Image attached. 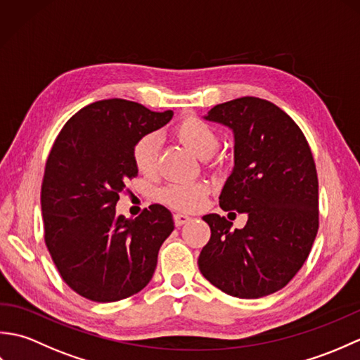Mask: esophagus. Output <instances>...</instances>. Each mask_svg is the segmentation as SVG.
<instances>
[{
    "label": "esophagus",
    "instance_id": "obj_1",
    "mask_svg": "<svg viewBox=\"0 0 360 360\" xmlns=\"http://www.w3.org/2000/svg\"><path fill=\"white\" fill-rule=\"evenodd\" d=\"M173 219H174V224L178 226V227H181V226L187 224L188 221L192 219V218H190L188 215H186V213H174V215H173Z\"/></svg>",
    "mask_w": 360,
    "mask_h": 360
}]
</instances>
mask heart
Wrapping results in <instances>:
<instances>
[{"label": "heart", "mask_w": 360, "mask_h": 360, "mask_svg": "<svg viewBox=\"0 0 360 360\" xmlns=\"http://www.w3.org/2000/svg\"><path fill=\"white\" fill-rule=\"evenodd\" d=\"M174 136L195 151L200 158H207L217 151L219 137L215 128L198 117L182 119L174 128ZM159 137L156 133L143 134L133 147V160L137 170L145 176H151L156 172L159 155ZM207 187L198 182H182V184L167 186L160 192V200L172 207L181 210H196L201 207Z\"/></svg>", "instance_id": "obj_1"}]
</instances>
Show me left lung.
<instances>
[{"instance_id": "left-lung-1", "label": "left lung", "mask_w": 360, "mask_h": 360, "mask_svg": "<svg viewBox=\"0 0 360 360\" xmlns=\"http://www.w3.org/2000/svg\"><path fill=\"white\" fill-rule=\"evenodd\" d=\"M204 117L233 131L235 165L219 205L246 213L248 223L233 231L224 217H202L212 235L198 266L232 297L277 292L307 262L319 231V181L307 137L285 111L258 97L219 103Z\"/></svg>"}]
</instances>
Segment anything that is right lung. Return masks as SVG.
Instances as JSON below:
<instances>
[{"label":"right lung","instance_id":"add662e5","mask_svg":"<svg viewBox=\"0 0 360 360\" xmlns=\"http://www.w3.org/2000/svg\"><path fill=\"white\" fill-rule=\"evenodd\" d=\"M172 117L124 98L98 101L75 112L52 145L41 186L44 241L66 285L88 300H122L155 274L174 229L170 210L151 204L129 219L116 215V204L137 176L134 143Z\"/></svg>","mask_w":360,"mask_h":360}]
</instances>
